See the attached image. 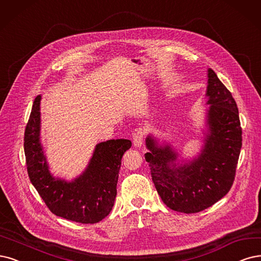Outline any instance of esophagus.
<instances>
[{
  "instance_id": "1",
  "label": "esophagus",
  "mask_w": 261,
  "mask_h": 261,
  "mask_svg": "<svg viewBox=\"0 0 261 261\" xmlns=\"http://www.w3.org/2000/svg\"><path fill=\"white\" fill-rule=\"evenodd\" d=\"M144 136H145V130L143 128H137L136 130L133 131V145L134 147L137 148H141L142 147V144H143V139Z\"/></svg>"
}]
</instances>
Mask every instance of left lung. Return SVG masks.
<instances>
[{"label": "left lung", "instance_id": "1", "mask_svg": "<svg viewBox=\"0 0 261 261\" xmlns=\"http://www.w3.org/2000/svg\"><path fill=\"white\" fill-rule=\"evenodd\" d=\"M203 146L190 160L178 159L170 143H160L152 134L146 138L152 181L163 203L180 213H198L228 194L233 184L242 147V129L232 94L207 70Z\"/></svg>", "mask_w": 261, "mask_h": 261}]
</instances>
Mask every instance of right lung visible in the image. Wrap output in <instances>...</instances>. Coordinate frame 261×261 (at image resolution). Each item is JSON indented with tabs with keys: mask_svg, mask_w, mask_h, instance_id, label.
<instances>
[{
	"mask_svg": "<svg viewBox=\"0 0 261 261\" xmlns=\"http://www.w3.org/2000/svg\"><path fill=\"white\" fill-rule=\"evenodd\" d=\"M41 100L42 95L35 98L24 132V155L32 185L55 215L81 224L99 223L114 206L121 158L131 141L96 144L81 175L72 180L54 176L41 141Z\"/></svg>",
	"mask_w": 261,
	"mask_h": 261,
	"instance_id": "add662e5",
	"label": "right lung"
}]
</instances>
